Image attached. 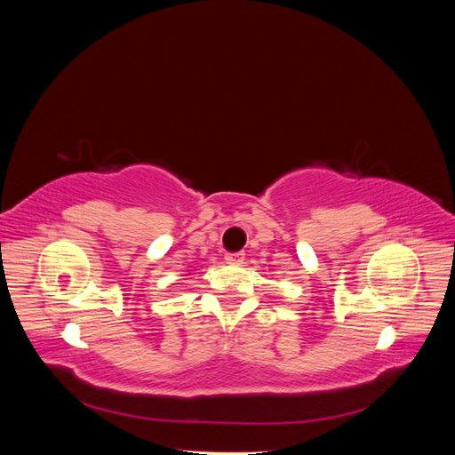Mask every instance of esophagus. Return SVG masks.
I'll list each match as a JSON object with an SVG mask.
<instances>
[{
    "instance_id": "esophagus-1",
    "label": "esophagus",
    "mask_w": 455,
    "mask_h": 455,
    "mask_svg": "<svg viewBox=\"0 0 455 455\" xmlns=\"http://www.w3.org/2000/svg\"><path fill=\"white\" fill-rule=\"evenodd\" d=\"M243 259H244V252H226L228 264H241Z\"/></svg>"
}]
</instances>
